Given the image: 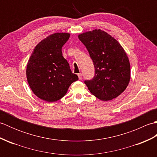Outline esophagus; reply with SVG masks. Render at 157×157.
Segmentation results:
<instances>
[{
	"mask_svg": "<svg viewBox=\"0 0 157 157\" xmlns=\"http://www.w3.org/2000/svg\"><path fill=\"white\" fill-rule=\"evenodd\" d=\"M78 78H79V79H82V74L81 73H78Z\"/></svg>",
	"mask_w": 157,
	"mask_h": 157,
	"instance_id": "1",
	"label": "esophagus"
}]
</instances>
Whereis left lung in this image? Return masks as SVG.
I'll use <instances>...</instances> for the list:
<instances>
[{"instance_id": "1", "label": "left lung", "mask_w": 157, "mask_h": 157, "mask_svg": "<svg viewBox=\"0 0 157 157\" xmlns=\"http://www.w3.org/2000/svg\"><path fill=\"white\" fill-rule=\"evenodd\" d=\"M78 38L87 48L94 66V76L84 81L90 92L104 101L117 97L130 79V64L122 46L101 29L83 33Z\"/></svg>"}]
</instances>
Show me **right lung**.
<instances>
[{"mask_svg": "<svg viewBox=\"0 0 157 157\" xmlns=\"http://www.w3.org/2000/svg\"><path fill=\"white\" fill-rule=\"evenodd\" d=\"M68 33H55L42 40L32 52L26 75L34 94L43 101L55 102L64 96L78 76L71 72L63 57L62 47L68 40Z\"/></svg>", "mask_w": 157, "mask_h": 157, "instance_id": "obj_1", "label": "right lung"}]
</instances>
